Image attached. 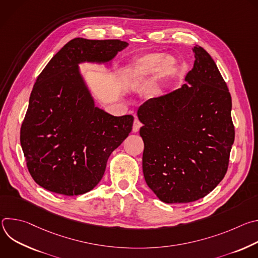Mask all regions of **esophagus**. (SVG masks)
<instances>
[{"label": "esophagus", "mask_w": 258, "mask_h": 258, "mask_svg": "<svg viewBox=\"0 0 258 258\" xmlns=\"http://www.w3.org/2000/svg\"><path fill=\"white\" fill-rule=\"evenodd\" d=\"M141 126H142V123L140 122L139 119L136 118V119L134 120V124H133V133H138Z\"/></svg>", "instance_id": "obj_1"}]
</instances>
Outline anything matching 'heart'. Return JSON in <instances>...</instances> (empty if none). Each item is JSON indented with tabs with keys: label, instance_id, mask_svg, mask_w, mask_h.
I'll return each instance as SVG.
<instances>
[{
	"label": "heart",
	"instance_id": "heart-1",
	"mask_svg": "<svg viewBox=\"0 0 258 258\" xmlns=\"http://www.w3.org/2000/svg\"><path fill=\"white\" fill-rule=\"evenodd\" d=\"M162 57L159 54H147L140 58L136 63L132 70L133 80H141L148 77L150 73L155 71L159 66ZM169 65L164 63L162 65V71H167L169 69Z\"/></svg>",
	"mask_w": 258,
	"mask_h": 258
}]
</instances>
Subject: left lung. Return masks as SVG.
Here are the masks:
<instances>
[{
	"label": "left lung",
	"instance_id": "obj_1",
	"mask_svg": "<svg viewBox=\"0 0 258 258\" xmlns=\"http://www.w3.org/2000/svg\"><path fill=\"white\" fill-rule=\"evenodd\" d=\"M187 84L140 106L143 172L165 203H188L208 195L225 177L235 126L228 86L201 47Z\"/></svg>",
	"mask_w": 258,
	"mask_h": 258
}]
</instances>
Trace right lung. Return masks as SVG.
Instances as JSON below:
<instances>
[{
	"mask_svg": "<svg viewBox=\"0 0 258 258\" xmlns=\"http://www.w3.org/2000/svg\"><path fill=\"white\" fill-rule=\"evenodd\" d=\"M127 45L73 39L36 79L20 143L31 177L44 189L66 196L91 191L110 154L131 133L133 115L113 116L95 107L78 67L86 60L107 62Z\"/></svg>",
	"mask_w": 258,
	"mask_h": 258,
	"instance_id": "obj_1",
	"label": "right lung"
}]
</instances>
